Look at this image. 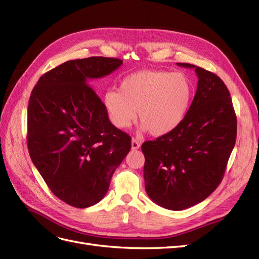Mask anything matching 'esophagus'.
I'll return each instance as SVG.
<instances>
[{
    "label": "esophagus",
    "mask_w": 259,
    "mask_h": 259,
    "mask_svg": "<svg viewBox=\"0 0 259 259\" xmlns=\"http://www.w3.org/2000/svg\"><path fill=\"white\" fill-rule=\"evenodd\" d=\"M139 147H140L139 140H137L136 138H133L132 139V149H133V150H137V149H139Z\"/></svg>",
    "instance_id": "34e87169"
}]
</instances>
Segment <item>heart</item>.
Wrapping results in <instances>:
<instances>
[{
  "label": "heart",
  "instance_id": "obj_1",
  "mask_svg": "<svg viewBox=\"0 0 259 259\" xmlns=\"http://www.w3.org/2000/svg\"><path fill=\"white\" fill-rule=\"evenodd\" d=\"M120 92L105 93L104 106L115 127L125 130L136 119L154 136L174 131L183 122L193 94L191 81L183 73L143 70L121 81Z\"/></svg>",
  "mask_w": 259,
  "mask_h": 259
}]
</instances>
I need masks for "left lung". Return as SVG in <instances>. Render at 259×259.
<instances>
[{"mask_svg":"<svg viewBox=\"0 0 259 259\" xmlns=\"http://www.w3.org/2000/svg\"><path fill=\"white\" fill-rule=\"evenodd\" d=\"M198 86L183 122L142 146L147 194L171 210L205 200L223 180L237 138V116L230 93L215 73L190 64Z\"/></svg>","mask_w":259,"mask_h":259,"instance_id":"left-lung-1","label":"left lung"}]
</instances>
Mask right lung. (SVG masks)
<instances>
[{
  "label": "right lung",
  "instance_id": "1",
  "mask_svg": "<svg viewBox=\"0 0 259 259\" xmlns=\"http://www.w3.org/2000/svg\"><path fill=\"white\" fill-rule=\"evenodd\" d=\"M122 64L109 57L69 60L43 74L31 92L30 158L51 191L77 208L105 197L114 170L131 150V137L110 122L89 85Z\"/></svg>",
  "mask_w": 259,
  "mask_h": 259
}]
</instances>
